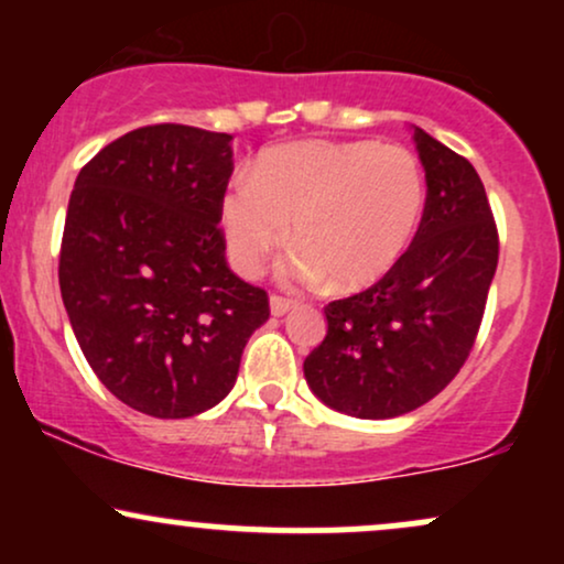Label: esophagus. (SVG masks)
Masks as SVG:
<instances>
[{"instance_id": "34e87169", "label": "esophagus", "mask_w": 564, "mask_h": 564, "mask_svg": "<svg viewBox=\"0 0 564 564\" xmlns=\"http://www.w3.org/2000/svg\"><path fill=\"white\" fill-rule=\"evenodd\" d=\"M291 307H294V302L286 300V296H278V294L270 296V313H273L275 318H281V315H286Z\"/></svg>"}]
</instances>
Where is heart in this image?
I'll return each mask as SVG.
<instances>
[{
    "mask_svg": "<svg viewBox=\"0 0 564 564\" xmlns=\"http://www.w3.org/2000/svg\"><path fill=\"white\" fill-rule=\"evenodd\" d=\"M426 206L413 153L377 142L300 140L264 151L219 200L232 264L246 275L289 238L283 275L332 291H364L403 260Z\"/></svg>",
    "mask_w": 564,
    "mask_h": 564,
    "instance_id": "heart-1",
    "label": "heart"
}]
</instances>
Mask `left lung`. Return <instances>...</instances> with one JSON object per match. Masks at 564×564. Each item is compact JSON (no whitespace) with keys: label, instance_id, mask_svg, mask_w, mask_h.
Masks as SVG:
<instances>
[{"label":"left lung","instance_id":"1","mask_svg":"<svg viewBox=\"0 0 564 564\" xmlns=\"http://www.w3.org/2000/svg\"><path fill=\"white\" fill-rule=\"evenodd\" d=\"M426 177L422 225L371 289L323 307L326 339L304 358L315 398L358 419H394L456 377L480 332L498 230L480 174L413 127Z\"/></svg>","mask_w":564,"mask_h":564}]
</instances>
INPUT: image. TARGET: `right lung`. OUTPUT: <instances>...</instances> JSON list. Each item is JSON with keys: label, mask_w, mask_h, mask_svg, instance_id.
I'll list each match as a JSON object with an SVG mask.
<instances>
[{"label": "right lung", "mask_w": 564, "mask_h": 564, "mask_svg": "<svg viewBox=\"0 0 564 564\" xmlns=\"http://www.w3.org/2000/svg\"><path fill=\"white\" fill-rule=\"evenodd\" d=\"M230 140L140 127L102 148L70 193L57 268L70 328L108 392L148 416L215 408L270 318L264 289L225 260Z\"/></svg>", "instance_id": "1"}]
</instances>
